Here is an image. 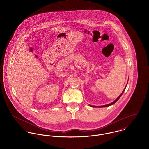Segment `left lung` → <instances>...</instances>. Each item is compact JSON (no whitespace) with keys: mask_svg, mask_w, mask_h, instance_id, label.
<instances>
[{"mask_svg":"<svg viewBox=\"0 0 149 149\" xmlns=\"http://www.w3.org/2000/svg\"><path fill=\"white\" fill-rule=\"evenodd\" d=\"M125 88L126 87H125V88L124 89V90H123V91L122 92V93L120 94V95L114 101H113V102H111V104H108V105H103V106H92V105H89L91 107H107V106H111V105H113L114 104L119 98H120V97L122 96V95L123 93V92H124V90L125 89Z\"/></svg>","mask_w":149,"mask_h":149,"instance_id":"1","label":"left lung"}]
</instances>
